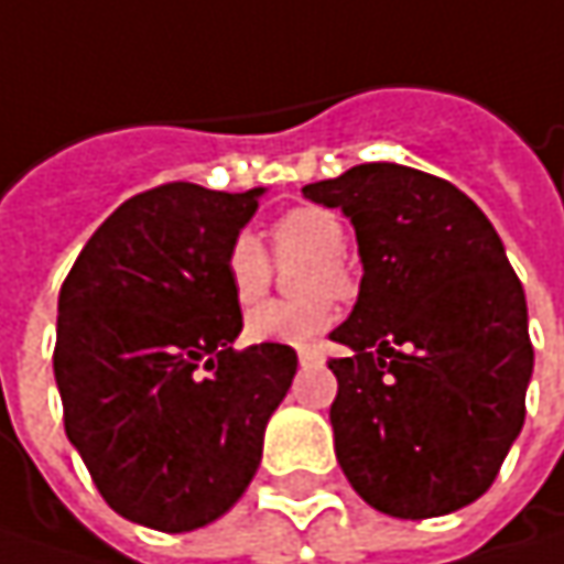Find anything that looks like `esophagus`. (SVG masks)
Returning <instances> with one entry per match:
<instances>
[{
  "instance_id": "obj_1",
  "label": "esophagus",
  "mask_w": 564,
  "mask_h": 564,
  "mask_svg": "<svg viewBox=\"0 0 564 564\" xmlns=\"http://www.w3.org/2000/svg\"><path fill=\"white\" fill-rule=\"evenodd\" d=\"M322 356H318V350H312V347H303L300 350V366H312V362H318Z\"/></svg>"
}]
</instances>
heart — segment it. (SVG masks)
I'll list each match as a JSON object with an SVG mask.
<instances>
[{"label": "heart", "mask_w": 564, "mask_h": 564, "mask_svg": "<svg viewBox=\"0 0 564 564\" xmlns=\"http://www.w3.org/2000/svg\"><path fill=\"white\" fill-rule=\"evenodd\" d=\"M347 230L337 214L325 208H293L271 224V252L278 261L308 258L303 271V293H347L350 271L344 264ZM274 268L264 246L256 236H236L227 252V281L236 303L252 306L271 286ZM334 318L328 296L306 300H271L246 315V337L256 344H283V347H306Z\"/></svg>", "instance_id": "obj_1"}]
</instances>
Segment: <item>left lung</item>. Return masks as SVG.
<instances>
[{
  "mask_svg": "<svg viewBox=\"0 0 564 564\" xmlns=\"http://www.w3.org/2000/svg\"><path fill=\"white\" fill-rule=\"evenodd\" d=\"M356 230L362 281L330 330L334 452L356 492L423 521L477 502L524 426V286L486 214L452 183L359 163L303 188Z\"/></svg>",
  "mask_w": 564,
  "mask_h": 564,
  "instance_id": "left-lung-1",
  "label": "left lung"
}]
</instances>
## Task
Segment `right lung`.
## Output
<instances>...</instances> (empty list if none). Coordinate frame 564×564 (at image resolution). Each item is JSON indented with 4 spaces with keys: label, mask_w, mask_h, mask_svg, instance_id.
I'll use <instances>...</instances> for the list:
<instances>
[{
    "label": "right lung",
    "mask_w": 564,
    "mask_h": 564,
    "mask_svg": "<svg viewBox=\"0 0 564 564\" xmlns=\"http://www.w3.org/2000/svg\"><path fill=\"white\" fill-rule=\"evenodd\" d=\"M264 188L166 183L122 202L59 290L53 372L65 435L116 514L185 533L252 482L296 350H234L227 252Z\"/></svg>",
    "instance_id": "obj_1"
}]
</instances>
